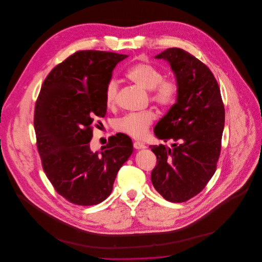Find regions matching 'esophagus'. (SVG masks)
Returning <instances> with one entry per match:
<instances>
[{
  "label": "esophagus",
  "mask_w": 262,
  "mask_h": 262,
  "mask_svg": "<svg viewBox=\"0 0 262 262\" xmlns=\"http://www.w3.org/2000/svg\"><path fill=\"white\" fill-rule=\"evenodd\" d=\"M133 146L135 149H141V148H145V144L143 142L140 141H135L133 142Z\"/></svg>",
  "instance_id": "1"
}]
</instances>
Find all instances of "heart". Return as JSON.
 <instances>
[{"mask_svg": "<svg viewBox=\"0 0 262 262\" xmlns=\"http://www.w3.org/2000/svg\"><path fill=\"white\" fill-rule=\"evenodd\" d=\"M126 76L138 86L149 92L151 102L161 108L172 107L180 95V84L173 77L163 76L161 70L148 62H138L132 66ZM119 85L116 80L108 81L104 97L108 108L116 106L118 101ZM157 115L153 110L140 113H130L115 121L114 127L117 131L125 133L133 138L143 139L149 133L150 126L156 120Z\"/></svg>", "mask_w": 262, "mask_h": 262, "instance_id": "heart-1", "label": "heart"}]
</instances>
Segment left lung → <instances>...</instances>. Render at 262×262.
<instances>
[{
	"mask_svg": "<svg viewBox=\"0 0 262 262\" xmlns=\"http://www.w3.org/2000/svg\"><path fill=\"white\" fill-rule=\"evenodd\" d=\"M156 58L170 63L180 84L177 103L156 124L166 145H150L156 155L154 188L168 202L184 203L201 192L217 169L222 147L225 108L210 69L186 50L167 48Z\"/></svg>",
	"mask_w": 262,
	"mask_h": 262,
	"instance_id": "left-lung-1",
	"label": "left lung"
}]
</instances>
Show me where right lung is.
I'll list each match as a JSON object with an SVG mask.
<instances>
[{
    "mask_svg": "<svg viewBox=\"0 0 262 262\" xmlns=\"http://www.w3.org/2000/svg\"><path fill=\"white\" fill-rule=\"evenodd\" d=\"M128 55L76 51L46 76L34 111L36 145L43 170L54 189L78 206L106 200L116 176L132 154L129 136H111L92 152L94 121L105 117L104 92L114 68Z\"/></svg>",
    "mask_w": 262,
    "mask_h": 262,
    "instance_id": "obj_1",
    "label": "right lung"
}]
</instances>
